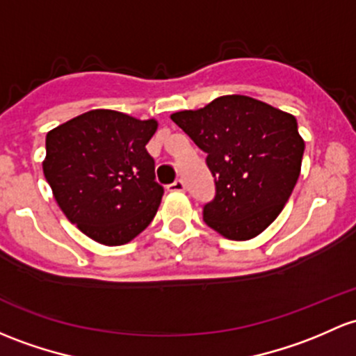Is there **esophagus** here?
Returning a JSON list of instances; mask_svg holds the SVG:
<instances>
[{"label":"esophagus","instance_id":"1","mask_svg":"<svg viewBox=\"0 0 356 356\" xmlns=\"http://www.w3.org/2000/svg\"><path fill=\"white\" fill-rule=\"evenodd\" d=\"M184 189H186V184L181 181V179H179V181H175L174 184L167 186V191H184Z\"/></svg>","mask_w":356,"mask_h":356}]
</instances>
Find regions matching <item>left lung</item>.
<instances>
[{"instance_id":"obj_1","label":"left lung","mask_w":356,"mask_h":356,"mask_svg":"<svg viewBox=\"0 0 356 356\" xmlns=\"http://www.w3.org/2000/svg\"><path fill=\"white\" fill-rule=\"evenodd\" d=\"M172 121L207 153L215 197L203 207L208 227L249 241L282 213L300 175L305 143L297 119L245 95H223Z\"/></svg>"}]
</instances>
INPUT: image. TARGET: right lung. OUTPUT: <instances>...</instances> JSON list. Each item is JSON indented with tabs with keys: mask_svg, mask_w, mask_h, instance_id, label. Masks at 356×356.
<instances>
[{
	"mask_svg": "<svg viewBox=\"0 0 356 356\" xmlns=\"http://www.w3.org/2000/svg\"><path fill=\"white\" fill-rule=\"evenodd\" d=\"M156 126L155 119L95 109L47 133L42 168L54 200L99 244L133 241L156 215L163 188L145 148Z\"/></svg>",
	"mask_w": 356,
	"mask_h": 356,
	"instance_id": "right-lung-1",
	"label": "right lung"
}]
</instances>
